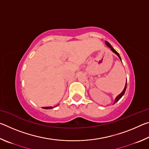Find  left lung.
Masks as SVG:
<instances>
[{"label": "left lung", "instance_id": "1", "mask_svg": "<svg viewBox=\"0 0 149 149\" xmlns=\"http://www.w3.org/2000/svg\"><path fill=\"white\" fill-rule=\"evenodd\" d=\"M105 42H106V44H107V46H108V47H109V48H110V49L112 50V52H114L115 54H116L118 55V56L119 57V58H120V59L121 60V58H120V55H119V54H118V52L116 51V50L115 49H114V48H113L112 46H111V45L109 43V42H107V41H106ZM126 87H127V83H126V84H125V86L124 89L123 90V91H122V93H121L119 95H118L116 98V100H115V101H114V103H116V102H118V100H119L121 99V98H122V96H123V95H124V93H125V90H126Z\"/></svg>", "mask_w": 149, "mask_h": 149}]
</instances>
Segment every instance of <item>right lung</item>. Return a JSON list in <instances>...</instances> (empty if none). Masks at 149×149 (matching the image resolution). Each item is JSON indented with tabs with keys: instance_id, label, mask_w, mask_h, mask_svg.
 Returning a JSON list of instances; mask_svg holds the SVG:
<instances>
[{
	"instance_id": "1",
	"label": "right lung",
	"mask_w": 149,
	"mask_h": 149,
	"mask_svg": "<svg viewBox=\"0 0 149 149\" xmlns=\"http://www.w3.org/2000/svg\"><path fill=\"white\" fill-rule=\"evenodd\" d=\"M45 109H50V108H52V107H43Z\"/></svg>"
}]
</instances>
